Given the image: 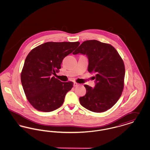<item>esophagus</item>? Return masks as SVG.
I'll list each match as a JSON object with an SVG mask.
<instances>
[{"mask_svg": "<svg viewBox=\"0 0 150 150\" xmlns=\"http://www.w3.org/2000/svg\"><path fill=\"white\" fill-rule=\"evenodd\" d=\"M73 86H78V84L77 83H76V82H74Z\"/></svg>", "mask_w": 150, "mask_h": 150, "instance_id": "1", "label": "esophagus"}]
</instances>
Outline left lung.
I'll list each match as a JSON object with an SVG mask.
<instances>
[{
    "label": "left lung",
    "mask_w": 150,
    "mask_h": 150,
    "mask_svg": "<svg viewBox=\"0 0 150 150\" xmlns=\"http://www.w3.org/2000/svg\"><path fill=\"white\" fill-rule=\"evenodd\" d=\"M79 53L88 58V71L95 74L96 83L94 88L84 86L86 92L79 98L80 103L92 112H105L121 96L125 76L123 61L112 45L96 40L84 42L72 53Z\"/></svg>",
    "instance_id": "8db88e82"
}]
</instances>
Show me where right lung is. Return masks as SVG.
<instances>
[{
	"instance_id": "1",
	"label": "right lung",
	"mask_w": 150,
	"mask_h": 150,
	"mask_svg": "<svg viewBox=\"0 0 150 150\" xmlns=\"http://www.w3.org/2000/svg\"><path fill=\"white\" fill-rule=\"evenodd\" d=\"M80 44L77 42H47L29 53L21 74L23 91L30 104L39 111L50 112L61 107L73 87L52 76L61 69L64 57Z\"/></svg>"
}]
</instances>
